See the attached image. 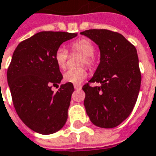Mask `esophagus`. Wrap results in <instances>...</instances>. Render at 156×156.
Masks as SVG:
<instances>
[{"label":"esophagus","instance_id":"34e87169","mask_svg":"<svg viewBox=\"0 0 156 156\" xmlns=\"http://www.w3.org/2000/svg\"><path fill=\"white\" fill-rule=\"evenodd\" d=\"M73 87H74L75 89H80L82 87V85H80V84H74Z\"/></svg>","mask_w":156,"mask_h":156}]
</instances>
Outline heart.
<instances>
[{
  "label": "heart",
  "mask_w": 156,
  "mask_h": 156,
  "mask_svg": "<svg viewBox=\"0 0 156 156\" xmlns=\"http://www.w3.org/2000/svg\"><path fill=\"white\" fill-rule=\"evenodd\" d=\"M70 48L73 51L80 53L83 55V58L82 59V64H86L87 66H92L94 63V45L89 40L87 39H78L73 41L70 44ZM69 58V52L64 47H58L55 54V62L58 67L61 69L66 68L67 61ZM87 75V69L85 68H78V69H68L63 74L64 80L68 83L78 84L83 81Z\"/></svg>",
  "instance_id": "1"
}]
</instances>
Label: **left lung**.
<instances>
[{
  "label": "left lung",
  "instance_id": "obj_1",
  "mask_svg": "<svg viewBox=\"0 0 156 156\" xmlns=\"http://www.w3.org/2000/svg\"><path fill=\"white\" fill-rule=\"evenodd\" d=\"M98 45L100 63L86 83L84 106L90 121L101 128H113L127 118L139 94L141 74L136 47L122 34L108 30H87L80 33Z\"/></svg>",
  "mask_w": 156,
  "mask_h": 156
}]
</instances>
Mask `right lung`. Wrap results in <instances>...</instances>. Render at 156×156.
Returning a JSON list of instances; mask_svg holds the SVG:
<instances>
[{
  "mask_svg": "<svg viewBox=\"0 0 156 156\" xmlns=\"http://www.w3.org/2000/svg\"><path fill=\"white\" fill-rule=\"evenodd\" d=\"M78 34L42 31L20 42L7 70V82L14 107L25 125L35 132L49 135L66 123L72 83L62 84L63 75L55 59L56 49Z\"/></svg>",
  "mask_w": 156,
  "mask_h": 156,
  "instance_id": "right-lung-1",
  "label": "right lung"
}]
</instances>
